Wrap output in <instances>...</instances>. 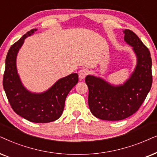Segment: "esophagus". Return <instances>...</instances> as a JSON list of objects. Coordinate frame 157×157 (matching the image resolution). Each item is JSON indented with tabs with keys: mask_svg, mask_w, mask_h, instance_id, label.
I'll return each mask as SVG.
<instances>
[{
	"mask_svg": "<svg viewBox=\"0 0 157 157\" xmlns=\"http://www.w3.org/2000/svg\"><path fill=\"white\" fill-rule=\"evenodd\" d=\"M78 75H79V78H80V80H84L85 77L88 75V70H86V69H82V70L79 71Z\"/></svg>",
	"mask_w": 157,
	"mask_h": 157,
	"instance_id": "esophagus-1",
	"label": "esophagus"
}]
</instances>
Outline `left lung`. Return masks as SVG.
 <instances>
[{"instance_id":"1","label":"left lung","mask_w":157,"mask_h":157,"mask_svg":"<svg viewBox=\"0 0 157 157\" xmlns=\"http://www.w3.org/2000/svg\"><path fill=\"white\" fill-rule=\"evenodd\" d=\"M124 41L133 47L136 56L135 70L123 85H113L107 81L87 75L88 105L96 118L120 121L135 113L141 107L152 85L151 58L148 48L132 31L125 29Z\"/></svg>"}]
</instances>
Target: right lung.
Instances as JSON below:
<instances>
[{
    "label": "right lung",
    "mask_w": 157,
    "mask_h": 157,
    "mask_svg": "<svg viewBox=\"0 0 157 157\" xmlns=\"http://www.w3.org/2000/svg\"><path fill=\"white\" fill-rule=\"evenodd\" d=\"M31 29L10 47L6 59L3 85L12 109L22 118L33 123H49L62 116L68 93L78 82V75L72 73L59 79L44 93H31L24 86L18 74L16 57L24 40L33 34Z\"/></svg>",
    "instance_id": "right-lung-1"
}]
</instances>
